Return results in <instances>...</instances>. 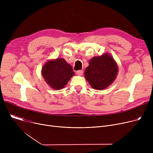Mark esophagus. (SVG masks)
I'll return each mask as SVG.
<instances>
[{
    "instance_id": "obj_1",
    "label": "esophagus",
    "mask_w": 153,
    "mask_h": 153,
    "mask_svg": "<svg viewBox=\"0 0 153 153\" xmlns=\"http://www.w3.org/2000/svg\"><path fill=\"white\" fill-rule=\"evenodd\" d=\"M77 74L79 76H82L83 74V71L82 70H79L77 71Z\"/></svg>"
}]
</instances>
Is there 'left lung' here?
<instances>
[{"instance_id": "left-lung-1", "label": "left lung", "mask_w": 153, "mask_h": 153, "mask_svg": "<svg viewBox=\"0 0 153 153\" xmlns=\"http://www.w3.org/2000/svg\"><path fill=\"white\" fill-rule=\"evenodd\" d=\"M85 70V77L91 87L97 90L105 89L114 81L118 66L108 54L94 57Z\"/></svg>"}]
</instances>
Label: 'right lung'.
Here are the masks:
<instances>
[{
    "label": "right lung",
    "mask_w": 153,
    "mask_h": 153,
    "mask_svg": "<svg viewBox=\"0 0 153 153\" xmlns=\"http://www.w3.org/2000/svg\"><path fill=\"white\" fill-rule=\"evenodd\" d=\"M42 75L45 81L53 89L59 90L64 87L74 75L71 65L62 58L47 62L42 68Z\"/></svg>",
    "instance_id": "1"
}]
</instances>
